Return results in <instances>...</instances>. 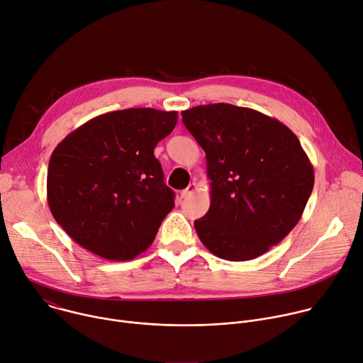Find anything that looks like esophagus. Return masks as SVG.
Here are the masks:
<instances>
[{"label":"esophagus","mask_w":363,"mask_h":363,"mask_svg":"<svg viewBox=\"0 0 363 363\" xmlns=\"http://www.w3.org/2000/svg\"><path fill=\"white\" fill-rule=\"evenodd\" d=\"M195 191H196V184H195V182H191V184L181 192V198H188V196H191Z\"/></svg>","instance_id":"obj_1"}]
</instances>
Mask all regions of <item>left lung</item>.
<instances>
[{
    "mask_svg": "<svg viewBox=\"0 0 363 363\" xmlns=\"http://www.w3.org/2000/svg\"><path fill=\"white\" fill-rule=\"evenodd\" d=\"M205 150L211 203L194 223L202 244L228 262H247L279 244L300 221L315 171L280 121L228 103L184 111Z\"/></svg>",
    "mask_w": 363,
    "mask_h": 363,
    "instance_id": "8db88e82",
    "label": "left lung"
}]
</instances>
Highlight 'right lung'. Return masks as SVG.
<instances>
[{
	"mask_svg": "<svg viewBox=\"0 0 363 363\" xmlns=\"http://www.w3.org/2000/svg\"><path fill=\"white\" fill-rule=\"evenodd\" d=\"M178 112L132 108L96 116L51 153L47 201L62 228L83 248L132 260L155 240L175 206L153 149Z\"/></svg>",
	"mask_w": 363,
	"mask_h": 363,
	"instance_id": "1",
	"label": "right lung"
}]
</instances>
